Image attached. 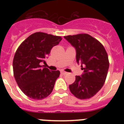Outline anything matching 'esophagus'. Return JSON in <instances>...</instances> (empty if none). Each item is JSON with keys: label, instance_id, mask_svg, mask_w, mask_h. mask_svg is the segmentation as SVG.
Instances as JSON below:
<instances>
[{"label": "esophagus", "instance_id": "34e87169", "mask_svg": "<svg viewBox=\"0 0 124 124\" xmlns=\"http://www.w3.org/2000/svg\"><path fill=\"white\" fill-rule=\"evenodd\" d=\"M61 73H62V75H66V74H67V73H66V72L63 71H61Z\"/></svg>", "mask_w": 124, "mask_h": 124}]
</instances>
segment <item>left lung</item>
<instances>
[{
    "instance_id": "1",
    "label": "left lung",
    "mask_w": 124,
    "mask_h": 124,
    "mask_svg": "<svg viewBox=\"0 0 124 124\" xmlns=\"http://www.w3.org/2000/svg\"><path fill=\"white\" fill-rule=\"evenodd\" d=\"M64 38L75 48L77 62L84 67V73L80 77L76 76L75 82L70 85V91L79 99L91 98L106 81L109 66L108 53L103 45L88 34Z\"/></svg>"
}]
</instances>
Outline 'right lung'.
Returning <instances> with one entry per match:
<instances>
[{"mask_svg": "<svg viewBox=\"0 0 124 124\" xmlns=\"http://www.w3.org/2000/svg\"><path fill=\"white\" fill-rule=\"evenodd\" d=\"M62 39L58 36L37 32L17 49L13 61V74L18 87L28 97L42 100L52 92L60 71L42 68L40 63H46L51 49Z\"/></svg>", "mask_w": 124, "mask_h": 124, "instance_id": "right-lung-1", "label": "right lung"}]
</instances>
